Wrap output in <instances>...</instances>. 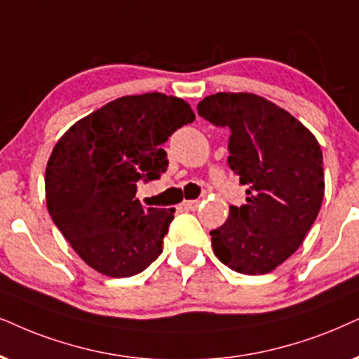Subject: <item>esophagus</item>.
Wrapping results in <instances>:
<instances>
[{"label": "esophagus", "instance_id": "obj_1", "mask_svg": "<svg viewBox=\"0 0 359 359\" xmlns=\"http://www.w3.org/2000/svg\"><path fill=\"white\" fill-rule=\"evenodd\" d=\"M198 205H201V201H185L184 202V207L187 208V210H197Z\"/></svg>", "mask_w": 359, "mask_h": 359}]
</instances>
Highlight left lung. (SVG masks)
<instances>
[{
	"label": "left lung",
	"instance_id": "obj_1",
	"mask_svg": "<svg viewBox=\"0 0 359 359\" xmlns=\"http://www.w3.org/2000/svg\"><path fill=\"white\" fill-rule=\"evenodd\" d=\"M197 111L230 133L229 167L247 189V202L230 205L225 224L210 232L213 252L238 273H269L298 250L320 212L325 174L318 140L255 94H213Z\"/></svg>",
	"mask_w": 359,
	"mask_h": 359
}]
</instances>
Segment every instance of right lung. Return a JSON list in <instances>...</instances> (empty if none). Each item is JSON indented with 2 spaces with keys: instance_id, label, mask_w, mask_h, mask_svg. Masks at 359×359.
<instances>
[{
  "instance_id": "right-lung-1",
  "label": "right lung",
  "mask_w": 359,
  "mask_h": 359,
  "mask_svg": "<svg viewBox=\"0 0 359 359\" xmlns=\"http://www.w3.org/2000/svg\"><path fill=\"white\" fill-rule=\"evenodd\" d=\"M194 121L182 99L149 93L106 104L57 140L46 167L48 210L90 269L124 278L161 255L175 208H144L137 182L161 179L169 167L162 147Z\"/></svg>"
}]
</instances>
